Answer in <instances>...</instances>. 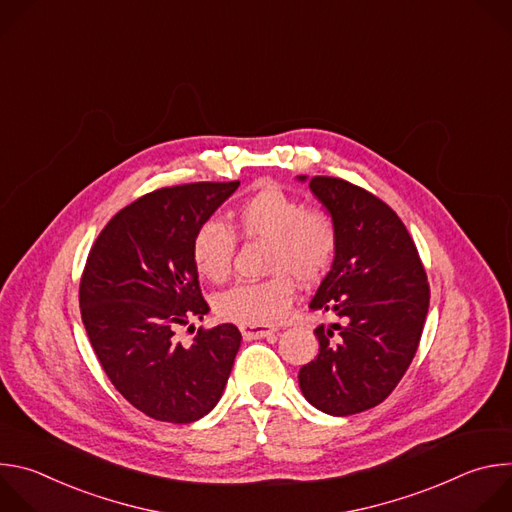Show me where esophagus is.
Returning <instances> with one entry per match:
<instances>
[{
    "mask_svg": "<svg viewBox=\"0 0 512 512\" xmlns=\"http://www.w3.org/2000/svg\"><path fill=\"white\" fill-rule=\"evenodd\" d=\"M277 330L271 326H263V324H243L241 326V334L245 340H257V338H267L271 334H275Z\"/></svg>",
    "mask_w": 512,
    "mask_h": 512,
    "instance_id": "obj_1",
    "label": "esophagus"
}]
</instances>
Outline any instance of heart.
I'll use <instances>...</instances> for the list:
<instances>
[{
    "mask_svg": "<svg viewBox=\"0 0 512 512\" xmlns=\"http://www.w3.org/2000/svg\"><path fill=\"white\" fill-rule=\"evenodd\" d=\"M235 225L243 237L269 245L263 281L237 283L214 298V310L237 324H275L296 298L298 277L314 283L330 269L338 235L332 216L306 208L302 200L277 186H265L237 210ZM237 239L229 227L208 221L192 237L190 257L200 277L221 283L231 275Z\"/></svg>",
    "mask_w": 512,
    "mask_h": 512,
    "instance_id": "heart-1",
    "label": "heart"
}]
</instances>
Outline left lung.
I'll return each instance as SVG.
<instances>
[{"label": "left lung", "instance_id": "left-lung-1", "mask_svg": "<svg viewBox=\"0 0 512 512\" xmlns=\"http://www.w3.org/2000/svg\"><path fill=\"white\" fill-rule=\"evenodd\" d=\"M298 180L332 216L338 235L332 267L310 308L340 318V324L314 330L320 352L300 369V389L328 415H354L385 401L409 369L429 308V285L393 208L340 178Z\"/></svg>", "mask_w": 512, "mask_h": 512}]
</instances>
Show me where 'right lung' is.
<instances>
[{"label":"right lung","instance_id":"right-lung-1","mask_svg":"<svg viewBox=\"0 0 512 512\" xmlns=\"http://www.w3.org/2000/svg\"><path fill=\"white\" fill-rule=\"evenodd\" d=\"M241 182H196L145 194L97 237L81 279V316L115 389L158 421L192 423L223 397L241 346L233 324L198 330L190 346L176 326L208 314L190 247L200 225Z\"/></svg>","mask_w":512,"mask_h":512}]
</instances>
